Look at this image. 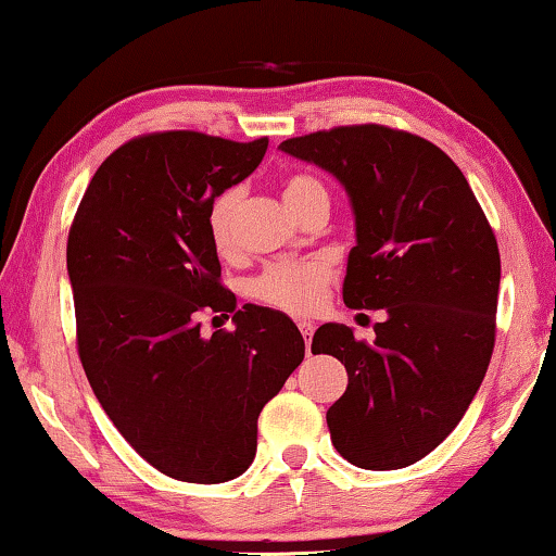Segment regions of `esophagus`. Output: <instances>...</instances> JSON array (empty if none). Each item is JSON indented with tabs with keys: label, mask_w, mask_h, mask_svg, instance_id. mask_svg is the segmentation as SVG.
Segmentation results:
<instances>
[{
	"label": "esophagus",
	"mask_w": 556,
	"mask_h": 556,
	"mask_svg": "<svg viewBox=\"0 0 556 556\" xmlns=\"http://www.w3.org/2000/svg\"><path fill=\"white\" fill-rule=\"evenodd\" d=\"M298 330H301V336L305 338V343H311V336H313V330H315V326L311 320H298Z\"/></svg>",
	"instance_id": "esophagus-1"
}]
</instances>
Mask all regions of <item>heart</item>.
<instances>
[{
	"mask_svg": "<svg viewBox=\"0 0 556 556\" xmlns=\"http://www.w3.org/2000/svg\"><path fill=\"white\" fill-rule=\"evenodd\" d=\"M313 195L328 193L323 189V184H318L311 176H295L286 184L283 199L288 206H293L298 201L313 199ZM238 206H241V189H228L218 195L211 208V238L220 251H228L230 243H233V220ZM328 283L330 266L326 261H278L253 280L251 293L253 298H258L261 303L278 307V311L293 315H311L326 303Z\"/></svg>",
	"mask_w": 556,
	"mask_h": 556,
	"instance_id": "obj_1",
	"label": "heart"
}]
</instances>
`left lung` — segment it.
Here are the masks:
<instances>
[{
    "mask_svg": "<svg viewBox=\"0 0 556 556\" xmlns=\"http://www.w3.org/2000/svg\"><path fill=\"white\" fill-rule=\"evenodd\" d=\"M343 186L355 220L343 301L382 311L375 340L326 323L313 355H336L348 390L330 440L363 469H400L440 445L480 390L494 348L500 251L463 170L420 136L340 126L278 147Z\"/></svg>",
    "mask_w": 556,
    "mask_h": 556,
    "instance_id": "8db88e82",
    "label": "left lung"
}]
</instances>
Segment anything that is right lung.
<instances>
[{"label": "right lung", "instance_id": "1", "mask_svg": "<svg viewBox=\"0 0 556 556\" xmlns=\"http://www.w3.org/2000/svg\"><path fill=\"white\" fill-rule=\"evenodd\" d=\"M268 139L166 131L99 166L66 245L79 357L109 420L174 480H236L255 457L258 415L303 363L286 313L243 305L236 331L200 332L198 313L236 309L218 283L213 201L249 178Z\"/></svg>", "mask_w": 556, "mask_h": 556}]
</instances>
